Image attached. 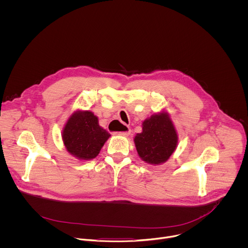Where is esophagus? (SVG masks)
Returning a JSON list of instances; mask_svg holds the SVG:
<instances>
[{"label": "esophagus", "instance_id": "esophagus-1", "mask_svg": "<svg viewBox=\"0 0 248 248\" xmlns=\"http://www.w3.org/2000/svg\"><path fill=\"white\" fill-rule=\"evenodd\" d=\"M124 131H121V132H117V134H120V135H123V136H128V135L130 134V132H131L130 128H129L128 126L124 125Z\"/></svg>", "mask_w": 248, "mask_h": 248}]
</instances>
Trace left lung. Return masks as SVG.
I'll use <instances>...</instances> for the list:
<instances>
[{
	"label": "left lung",
	"instance_id": "8db88e82",
	"mask_svg": "<svg viewBox=\"0 0 248 248\" xmlns=\"http://www.w3.org/2000/svg\"><path fill=\"white\" fill-rule=\"evenodd\" d=\"M178 133L165 110L152 115L142 124V132L134 137L140 158L146 163L159 165L166 162L178 146Z\"/></svg>",
	"mask_w": 248,
	"mask_h": 248
}]
</instances>
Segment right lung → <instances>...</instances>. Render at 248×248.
<instances>
[{
  "label": "right lung",
  "instance_id": "1",
  "mask_svg": "<svg viewBox=\"0 0 248 248\" xmlns=\"http://www.w3.org/2000/svg\"><path fill=\"white\" fill-rule=\"evenodd\" d=\"M110 133L98 124V118L89 110H77L66 121L62 138L66 151L79 160L96 157Z\"/></svg>",
  "mask_w": 248,
  "mask_h": 248
}]
</instances>
